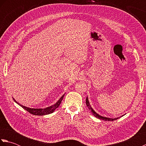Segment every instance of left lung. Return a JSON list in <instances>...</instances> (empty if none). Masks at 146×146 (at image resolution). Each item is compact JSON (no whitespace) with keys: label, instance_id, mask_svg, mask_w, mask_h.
<instances>
[{"label":"left lung","instance_id":"obj_1","mask_svg":"<svg viewBox=\"0 0 146 146\" xmlns=\"http://www.w3.org/2000/svg\"><path fill=\"white\" fill-rule=\"evenodd\" d=\"M86 106L88 107V109L91 111V112L93 114V115H94L95 117H97V118H98V119H100V120H105V121H113V120H115L119 119V118H120V117H119L114 118V119H111V118H108V117H103V116H102V115H100L98 114L92 108L90 104V102H89V100H88V97H86ZM122 116H121V117H122Z\"/></svg>","mask_w":146,"mask_h":146}]
</instances>
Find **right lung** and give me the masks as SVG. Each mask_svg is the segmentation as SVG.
Masks as SVG:
<instances>
[{
    "mask_svg": "<svg viewBox=\"0 0 146 146\" xmlns=\"http://www.w3.org/2000/svg\"><path fill=\"white\" fill-rule=\"evenodd\" d=\"M64 95L65 94L63 95V96H62V97L60 99H59L58 102L55 104L51 105V106H49L48 107L44 108H33L27 107L24 106V105H21L20 104H19L14 98H13V99L15 103H17L19 105H20L21 107H23L24 110H27L30 113L35 115H48V114L52 113L59 106H60V105L61 103L62 100H63V97H64Z\"/></svg>",
    "mask_w": 146,
    "mask_h": 146,
    "instance_id": "right-lung-1",
    "label": "right lung"
}]
</instances>
